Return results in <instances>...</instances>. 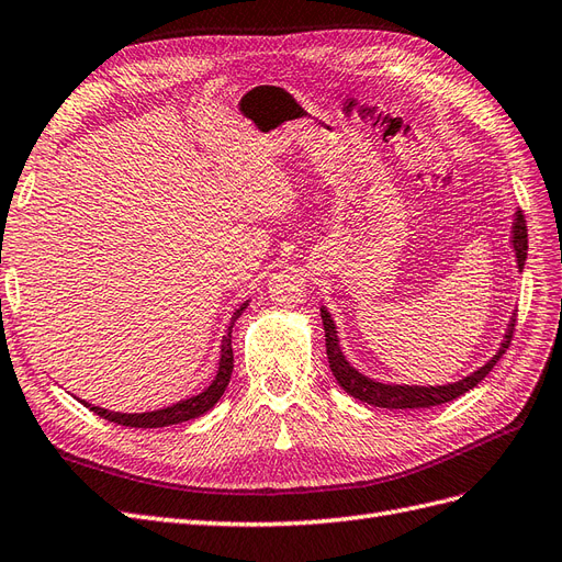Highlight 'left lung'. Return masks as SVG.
Returning a JSON list of instances; mask_svg holds the SVG:
<instances>
[{
    "label": "left lung",
    "mask_w": 562,
    "mask_h": 562,
    "mask_svg": "<svg viewBox=\"0 0 562 562\" xmlns=\"http://www.w3.org/2000/svg\"><path fill=\"white\" fill-rule=\"evenodd\" d=\"M510 243H513V251H516L518 268L522 270L525 259H527V223H525L522 212H518L516 221H513V239H510ZM319 313H323V325H325V336H327L325 341H327L329 367H331V374L336 376V381H339V386L346 393H350L352 397H358L360 403L374 405V407H386V409L436 407V405H442V403H450V400H457L463 393H469L492 372V367L499 362V358L510 346L513 327H516V325H513L516 319H510L506 339H504L499 352H496V356L487 364L480 367L477 372H473L467 379H461L457 383H447V386H393V383H379L374 379H367L364 374H360L356 370V367H350L348 360L344 358L341 348H339V339H336V327H334L331 315L325 308Z\"/></svg>",
    "instance_id": "8db88e82"
}]
</instances>
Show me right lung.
I'll list each match as a JSON object with an SVG mask.
<instances>
[{
	"label": "right lung",
	"mask_w": 562,
	"mask_h": 562,
	"mask_svg": "<svg viewBox=\"0 0 562 562\" xmlns=\"http://www.w3.org/2000/svg\"><path fill=\"white\" fill-rule=\"evenodd\" d=\"M245 308H247V303H243V306H239L233 313L228 334L223 336V341H221V362H218L216 379L212 381V386L204 389L200 395L181 400V403H176V405L165 407V409L143 412V414H120V412H108V409H101V407H93L89 403H82V405L89 407L93 414H99V416H103V419L112 422V424L132 426V428H162V426H171V424H183V422L195 419V416H200L204 412H210L218 403L223 391H226L228 381H231V374H233V346H231L233 336H231V331H233L235 319L243 315Z\"/></svg>",
	"instance_id": "obj_1"
}]
</instances>
